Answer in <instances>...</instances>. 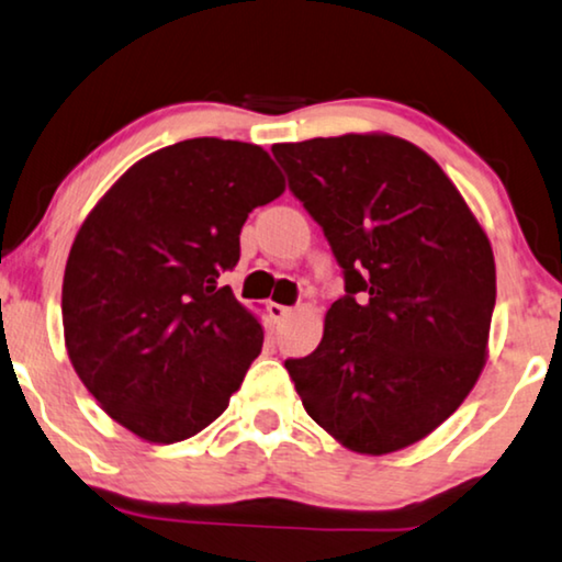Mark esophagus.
Here are the masks:
<instances>
[{
	"instance_id": "34e87169",
	"label": "esophagus",
	"mask_w": 562,
	"mask_h": 562,
	"mask_svg": "<svg viewBox=\"0 0 562 562\" xmlns=\"http://www.w3.org/2000/svg\"><path fill=\"white\" fill-rule=\"evenodd\" d=\"M290 313H293V308L290 305H280V303H269V316H272L274 321H285Z\"/></svg>"
}]
</instances>
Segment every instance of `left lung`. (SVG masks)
<instances>
[{"label":"left lung","instance_id":"8db88e82","mask_svg":"<svg viewBox=\"0 0 562 562\" xmlns=\"http://www.w3.org/2000/svg\"><path fill=\"white\" fill-rule=\"evenodd\" d=\"M344 274L308 357L285 359L305 411L349 450L418 442L473 391L496 305L488 236L439 164L395 136L272 146Z\"/></svg>","mask_w":562,"mask_h":562}]
</instances>
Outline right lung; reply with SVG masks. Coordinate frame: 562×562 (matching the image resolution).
Returning <instances> with one entry per match:
<instances>
[{"instance_id": "obj_1", "label": "right lung", "mask_w": 562, "mask_h": 562, "mask_svg": "<svg viewBox=\"0 0 562 562\" xmlns=\"http://www.w3.org/2000/svg\"><path fill=\"white\" fill-rule=\"evenodd\" d=\"M282 190L265 148L190 138L133 164L79 228L66 349L97 403L140 439L203 431L259 357V321L221 277L241 257L249 213Z\"/></svg>"}]
</instances>
